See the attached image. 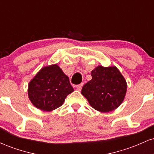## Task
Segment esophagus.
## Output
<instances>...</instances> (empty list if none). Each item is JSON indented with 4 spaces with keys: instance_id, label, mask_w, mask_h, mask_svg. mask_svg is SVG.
I'll return each mask as SVG.
<instances>
[{
    "instance_id": "obj_1",
    "label": "esophagus",
    "mask_w": 154,
    "mask_h": 154,
    "mask_svg": "<svg viewBox=\"0 0 154 154\" xmlns=\"http://www.w3.org/2000/svg\"><path fill=\"white\" fill-rule=\"evenodd\" d=\"M82 86H83V83H81V84H79V85H77V87H76V88H77V91H80L81 90H82Z\"/></svg>"
}]
</instances>
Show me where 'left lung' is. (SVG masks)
<instances>
[{
    "instance_id": "obj_1",
    "label": "left lung",
    "mask_w": 154,
    "mask_h": 154,
    "mask_svg": "<svg viewBox=\"0 0 154 154\" xmlns=\"http://www.w3.org/2000/svg\"><path fill=\"white\" fill-rule=\"evenodd\" d=\"M92 79L84 85L81 93L90 105L100 112H109L122 103L127 82L116 66H97L91 72Z\"/></svg>"
}]
</instances>
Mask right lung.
<instances>
[{
  "instance_id": "right-lung-1",
  "label": "right lung",
  "mask_w": 154,
  "mask_h": 154,
  "mask_svg": "<svg viewBox=\"0 0 154 154\" xmlns=\"http://www.w3.org/2000/svg\"><path fill=\"white\" fill-rule=\"evenodd\" d=\"M73 91L69 77L54 64L42 68L29 82L28 96L35 107L51 111L61 106Z\"/></svg>"
}]
</instances>
